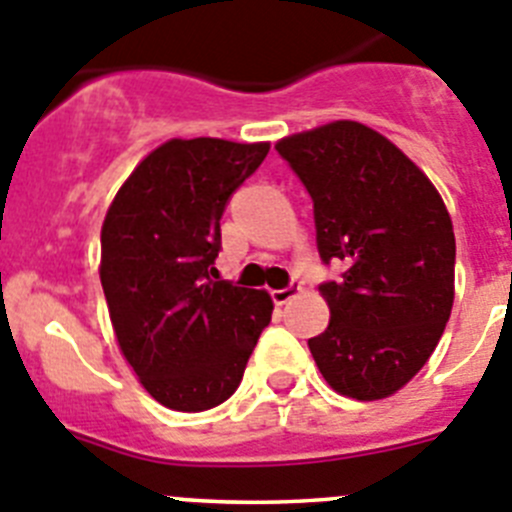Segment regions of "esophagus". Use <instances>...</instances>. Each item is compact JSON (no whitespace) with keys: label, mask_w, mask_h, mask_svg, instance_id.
Instances as JSON below:
<instances>
[{"label":"esophagus","mask_w":512,"mask_h":512,"mask_svg":"<svg viewBox=\"0 0 512 512\" xmlns=\"http://www.w3.org/2000/svg\"><path fill=\"white\" fill-rule=\"evenodd\" d=\"M301 285L298 283H290L288 288H280V290H273V301L278 303V306H285V303H290L296 296H301Z\"/></svg>","instance_id":"34e87169"}]
</instances>
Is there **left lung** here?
Returning a JSON list of instances; mask_svg holds the SVG:
<instances>
[{"instance_id":"obj_1","label":"left lung","mask_w":512,"mask_h":512,"mask_svg":"<svg viewBox=\"0 0 512 512\" xmlns=\"http://www.w3.org/2000/svg\"><path fill=\"white\" fill-rule=\"evenodd\" d=\"M313 199L321 260L342 280L319 288L331 319L308 339L339 395L382 400L434 354L454 306V227L441 193L398 145L336 119L278 140Z\"/></svg>"}]
</instances>
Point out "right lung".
Masks as SVG:
<instances>
[{"label": "right lung", "mask_w": 512, "mask_h": 512, "mask_svg": "<svg viewBox=\"0 0 512 512\" xmlns=\"http://www.w3.org/2000/svg\"><path fill=\"white\" fill-rule=\"evenodd\" d=\"M267 150L173 137L137 163L104 216L99 278L119 352L165 408L224 403L270 324L267 290L211 278L224 206Z\"/></svg>", "instance_id": "add662e5"}]
</instances>
